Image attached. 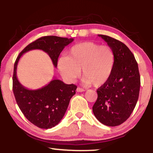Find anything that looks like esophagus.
Instances as JSON below:
<instances>
[{
	"label": "esophagus",
	"mask_w": 153,
	"mask_h": 153,
	"mask_svg": "<svg viewBox=\"0 0 153 153\" xmlns=\"http://www.w3.org/2000/svg\"><path fill=\"white\" fill-rule=\"evenodd\" d=\"M76 90H77V92H82L85 91L84 89H83V88H79V87H77Z\"/></svg>",
	"instance_id": "1"
}]
</instances>
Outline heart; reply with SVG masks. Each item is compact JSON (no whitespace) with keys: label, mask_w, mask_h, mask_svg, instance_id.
Returning a JSON list of instances; mask_svg holds the SVG:
<instances>
[{"label":"heart","mask_w":153,"mask_h":153,"mask_svg":"<svg viewBox=\"0 0 153 153\" xmlns=\"http://www.w3.org/2000/svg\"><path fill=\"white\" fill-rule=\"evenodd\" d=\"M115 55L108 46H100L92 42L74 45L67 52V56L57 61V67L66 82L72 83L79 76L80 69L85 85L98 87L105 84L112 74Z\"/></svg>","instance_id":"1"}]
</instances>
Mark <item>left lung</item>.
Returning <instances> with one entry per match:
<instances>
[{
    "mask_svg": "<svg viewBox=\"0 0 153 153\" xmlns=\"http://www.w3.org/2000/svg\"><path fill=\"white\" fill-rule=\"evenodd\" d=\"M112 49L115 65L109 79L97 90L92 107L96 118L107 126L121 125L129 117L138 101L140 76L138 63L128 46L105 35H98Z\"/></svg>",
    "mask_w": 153,
    "mask_h": 153,
    "instance_id": "1",
    "label": "left lung"
}]
</instances>
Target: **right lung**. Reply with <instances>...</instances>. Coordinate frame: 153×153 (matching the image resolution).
Returning <instances> with one entry per match:
<instances>
[{"label":"right lung","instance_id":"add662e5","mask_svg":"<svg viewBox=\"0 0 153 153\" xmlns=\"http://www.w3.org/2000/svg\"><path fill=\"white\" fill-rule=\"evenodd\" d=\"M74 38L48 36L30 43L19 53L14 65L13 90L20 110L33 125L42 129H50L60 122L65 113L77 86L66 84L54 79L48 84L37 90H29L20 84L17 77V67L21 56L27 51L40 49L50 56L54 66H57L59 55Z\"/></svg>","mask_w":153,"mask_h":153}]
</instances>
